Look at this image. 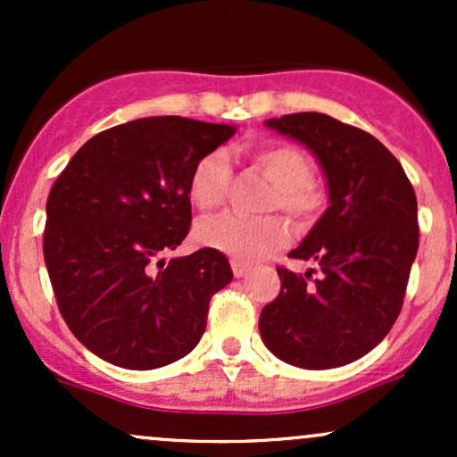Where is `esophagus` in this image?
Returning a JSON list of instances; mask_svg holds the SVG:
<instances>
[{"mask_svg":"<svg viewBox=\"0 0 457 457\" xmlns=\"http://www.w3.org/2000/svg\"><path fill=\"white\" fill-rule=\"evenodd\" d=\"M232 270H234V277H245L246 270H249V264H245V262L240 260H232Z\"/></svg>","mask_w":457,"mask_h":457,"instance_id":"esophagus-1","label":"esophagus"}]
</instances>
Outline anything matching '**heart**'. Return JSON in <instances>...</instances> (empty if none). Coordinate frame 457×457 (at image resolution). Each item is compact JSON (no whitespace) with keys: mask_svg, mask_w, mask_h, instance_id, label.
Instances as JSON below:
<instances>
[{"mask_svg":"<svg viewBox=\"0 0 457 457\" xmlns=\"http://www.w3.org/2000/svg\"><path fill=\"white\" fill-rule=\"evenodd\" d=\"M253 161L275 185L269 208L290 214L298 223H312L322 206V195L313 187L312 162L301 150L286 144L262 145ZM232 180V165L223 150H212L195 162L188 176V197L202 211L221 206ZM197 243L221 251L236 260H255L277 246L286 245L290 229L279 217H240L219 214L199 221Z\"/></svg>","mask_w":457,"mask_h":457,"instance_id":"1","label":"heart"}]
</instances>
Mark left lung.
Masks as SVG:
<instances>
[{"instance_id":"obj_1","label":"left lung","mask_w":457,"mask_h":457,"mask_svg":"<svg viewBox=\"0 0 457 457\" xmlns=\"http://www.w3.org/2000/svg\"><path fill=\"white\" fill-rule=\"evenodd\" d=\"M312 150L330 206L290 258L320 266L305 275L279 266L281 292L262 309V342L303 370L353 363L386 337L402 312L417 258V197L400 161L374 135L327 113L266 120Z\"/></svg>"}]
</instances>
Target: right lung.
Masks as SVG:
<instances>
[{"label":"right lung","instance_id":"1","mask_svg":"<svg viewBox=\"0 0 457 457\" xmlns=\"http://www.w3.org/2000/svg\"><path fill=\"white\" fill-rule=\"evenodd\" d=\"M236 133L159 115L94 135L46 199L45 264L57 307L90 353L156 370L191 353L212 295L232 281L221 251L161 258L191 228L188 176Z\"/></svg>","mask_w":457,"mask_h":457}]
</instances>
